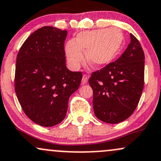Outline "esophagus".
Listing matches in <instances>:
<instances>
[{"label":"esophagus","instance_id":"esophagus-1","mask_svg":"<svg viewBox=\"0 0 161 161\" xmlns=\"http://www.w3.org/2000/svg\"><path fill=\"white\" fill-rule=\"evenodd\" d=\"M88 75H82V82L83 83V84H86L87 82H88Z\"/></svg>","mask_w":161,"mask_h":161}]
</instances>
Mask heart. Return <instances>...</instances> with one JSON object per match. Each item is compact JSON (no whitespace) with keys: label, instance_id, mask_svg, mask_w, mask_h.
I'll return each mask as SVG.
<instances>
[{"label":"heart","instance_id":"1","mask_svg":"<svg viewBox=\"0 0 161 161\" xmlns=\"http://www.w3.org/2000/svg\"><path fill=\"white\" fill-rule=\"evenodd\" d=\"M124 34L119 28L98 29L77 34L69 40L65 51L67 61L73 69H78L84 61L96 68L105 67L115 58L123 45Z\"/></svg>","mask_w":161,"mask_h":161}]
</instances>
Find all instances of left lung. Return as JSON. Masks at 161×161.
I'll return each instance as SVG.
<instances>
[{
    "instance_id": "1",
    "label": "left lung",
    "mask_w": 161,
    "mask_h": 161,
    "mask_svg": "<svg viewBox=\"0 0 161 161\" xmlns=\"http://www.w3.org/2000/svg\"><path fill=\"white\" fill-rule=\"evenodd\" d=\"M119 59L92 73L88 83L93 89L96 117L109 124L125 121L133 113L144 86L145 55L133 35Z\"/></svg>"
}]
</instances>
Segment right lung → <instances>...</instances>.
<instances>
[{"label": "right lung", "instance_id": "obj_1", "mask_svg": "<svg viewBox=\"0 0 161 161\" xmlns=\"http://www.w3.org/2000/svg\"><path fill=\"white\" fill-rule=\"evenodd\" d=\"M67 35L65 30L42 27L27 38L17 55V98L26 115L42 127H52L64 119L69 97L82 79V73L66 67Z\"/></svg>", "mask_w": 161, "mask_h": 161}]
</instances>
